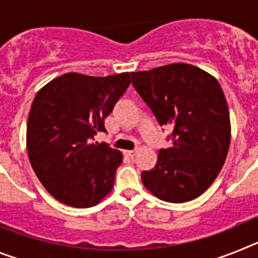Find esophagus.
Segmentation results:
<instances>
[{
    "label": "esophagus",
    "mask_w": 258,
    "mask_h": 258,
    "mask_svg": "<svg viewBox=\"0 0 258 258\" xmlns=\"http://www.w3.org/2000/svg\"><path fill=\"white\" fill-rule=\"evenodd\" d=\"M137 152H138L137 150H127V151H125V155H126L127 157H132V159H133L137 155Z\"/></svg>",
    "instance_id": "1"
}]
</instances>
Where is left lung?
I'll list each match as a JSON object with an SVG mask.
<instances>
[{
    "label": "left lung",
    "instance_id": "obj_1",
    "mask_svg": "<svg viewBox=\"0 0 258 258\" xmlns=\"http://www.w3.org/2000/svg\"><path fill=\"white\" fill-rule=\"evenodd\" d=\"M132 84L160 125L172 126V147L161 149L145 187L169 203L200 197L222 169L231 140L227 102L218 81L206 71L173 63L132 72Z\"/></svg>",
    "mask_w": 258,
    "mask_h": 258
}]
</instances>
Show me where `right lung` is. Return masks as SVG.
Masks as SVG:
<instances>
[{
  "mask_svg": "<svg viewBox=\"0 0 258 258\" xmlns=\"http://www.w3.org/2000/svg\"><path fill=\"white\" fill-rule=\"evenodd\" d=\"M131 85L129 72L106 77L64 74L36 94L27 122V151L36 175L58 202L89 208L111 192L122 154L93 142Z\"/></svg>",
  "mask_w": 258,
  "mask_h": 258,
  "instance_id": "obj_1",
  "label": "right lung"
}]
</instances>
